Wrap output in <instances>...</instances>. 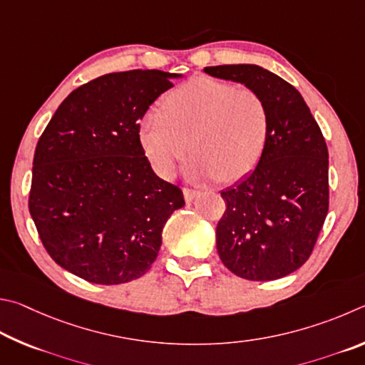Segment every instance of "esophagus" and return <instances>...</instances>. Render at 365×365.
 Returning <instances> with one entry per match:
<instances>
[{"mask_svg":"<svg viewBox=\"0 0 365 365\" xmlns=\"http://www.w3.org/2000/svg\"><path fill=\"white\" fill-rule=\"evenodd\" d=\"M182 194H184V200H186L187 203L192 202L195 197L200 195L199 190H194V189H189V187H184L182 189Z\"/></svg>","mask_w":365,"mask_h":365,"instance_id":"34e87169","label":"esophagus"}]
</instances>
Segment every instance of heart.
<instances>
[{"instance_id":"1","label":"heart","mask_w":365,"mask_h":365,"mask_svg":"<svg viewBox=\"0 0 365 365\" xmlns=\"http://www.w3.org/2000/svg\"><path fill=\"white\" fill-rule=\"evenodd\" d=\"M269 112L250 88L208 76L184 83L140 120L139 139L153 170L170 176L192 149V178L235 181L263 155Z\"/></svg>"}]
</instances>
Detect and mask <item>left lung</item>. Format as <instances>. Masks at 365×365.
I'll return each instance as SVG.
<instances>
[{
	"label": "left lung",
	"mask_w": 365,
	"mask_h": 365,
	"mask_svg": "<svg viewBox=\"0 0 365 365\" xmlns=\"http://www.w3.org/2000/svg\"><path fill=\"white\" fill-rule=\"evenodd\" d=\"M203 70L253 89L269 112L257 168L221 192L220 258L247 280L289 276L308 261L329 212V150L321 128L298 89L269 70L253 63Z\"/></svg>",
	"instance_id": "1"
}]
</instances>
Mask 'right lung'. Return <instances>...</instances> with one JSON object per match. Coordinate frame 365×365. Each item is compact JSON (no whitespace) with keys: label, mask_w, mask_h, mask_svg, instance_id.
<instances>
[{"label":"right lung","mask_w":365,"mask_h":365,"mask_svg":"<svg viewBox=\"0 0 365 365\" xmlns=\"http://www.w3.org/2000/svg\"><path fill=\"white\" fill-rule=\"evenodd\" d=\"M181 75L107 73L70 93L38 140L29 210L57 264L93 284L139 279L182 190L153 173L139 120Z\"/></svg>","instance_id":"1"}]
</instances>
